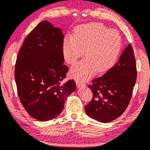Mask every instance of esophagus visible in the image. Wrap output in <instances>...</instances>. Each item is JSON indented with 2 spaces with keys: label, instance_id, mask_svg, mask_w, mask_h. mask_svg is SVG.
Listing matches in <instances>:
<instances>
[{
  "label": "esophagus",
  "instance_id": "1",
  "mask_svg": "<svg viewBox=\"0 0 150 150\" xmlns=\"http://www.w3.org/2000/svg\"><path fill=\"white\" fill-rule=\"evenodd\" d=\"M76 84H77V87L85 86V84L84 83H83V82H81V81H76Z\"/></svg>",
  "mask_w": 150,
  "mask_h": 150
}]
</instances>
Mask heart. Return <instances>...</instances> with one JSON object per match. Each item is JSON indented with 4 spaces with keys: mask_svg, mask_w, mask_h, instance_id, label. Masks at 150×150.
Here are the masks:
<instances>
[{
    "mask_svg": "<svg viewBox=\"0 0 150 150\" xmlns=\"http://www.w3.org/2000/svg\"><path fill=\"white\" fill-rule=\"evenodd\" d=\"M122 47V38L115 30L99 23L82 25L75 29L73 36H66L62 45L64 59L74 64L84 52L86 58L71 69L73 78L84 81L96 71L103 73L116 62Z\"/></svg>",
    "mask_w": 150,
    "mask_h": 150,
    "instance_id": "1",
    "label": "heart"
}]
</instances>
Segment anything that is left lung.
Returning <instances> with one entry per match:
<instances>
[{
	"label": "left lung",
	"instance_id": "left-lung-1",
	"mask_svg": "<svg viewBox=\"0 0 150 150\" xmlns=\"http://www.w3.org/2000/svg\"><path fill=\"white\" fill-rule=\"evenodd\" d=\"M137 74L133 49L129 44L118 62L88 86L93 98L85 106L87 115L102 123L113 121L121 116L130 102Z\"/></svg>",
	"mask_w": 150,
	"mask_h": 150
}]
</instances>
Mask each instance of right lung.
<instances>
[{
  "instance_id": "right-lung-1",
  "label": "right lung",
  "mask_w": 150,
  "mask_h": 150,
  "mask_svg": "<svg viewBox=\"0 0 150 150\" xmlns=\"http://www.w3.org/2000/svg\"><path fill=\"white\" fill-rule=\"evenodd\" d=\"M64 35L47 21L39 23L25 38L15 66L17 93L26 112L39 121L59 115L67 96L76 90L74 80L65 83Z\"/></svg>"
}]
</instances>
